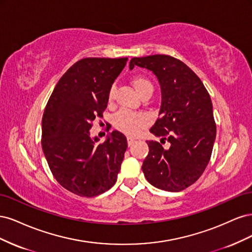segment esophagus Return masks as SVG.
I'll return each mask as SVG.
<instances>
[{
    "mask_svg": "<svg viewBox=\"0 0 252 252\" xmlns=\"http://www.w3.org/2000/svg\"><path fill=\"white\" fill-rule=\"evenodd\" d=\"M134 139L132 138H127V143H128V146H131V145L134 143Z\"/></svg>",
    "mask_w": 252,
    "mask_h": 252,
    "instance_id": "esophagus-1",
    "label": "esophagus"
}]
</instances>
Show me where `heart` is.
<instances>
[{
    "label": "heart",
    "instance_id": "1",
    "mask_svg": "<svg viewBox=\"0 0 252 252\" xmlns=\"http://www.w3.org/2000/svg\"><path fill=\"white\" fill-rule=\"evenodd\" d=\"M131 84L140 96L154 91V85H152V83L146 77H143V75H135V77L131 79ZM114 94H116V88L112 86L108 91L109 102L113 100ZM148 121V117L144 113L121 110L117 116L114 117L113 124L118 130L124 132L127 135L132 136L139 134L142 129L147 126Z\"/></svg>",
    "mask_w": 252,
    "mask_h": 252
}]
</instances>
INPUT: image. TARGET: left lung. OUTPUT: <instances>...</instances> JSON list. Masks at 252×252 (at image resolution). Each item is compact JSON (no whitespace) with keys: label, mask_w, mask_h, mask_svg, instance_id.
Segmentation results:
<instances>
[{"label":"left lung","mask_w":252,"mask_h":252,"mask_svg":"<svg viewBox=\"0 0 252 252\" xmlns=\"http://www.w3.org/2000/svg\"><path fill=\"white\" fill-rule=\"evenodd\" d=\"M147 68L158 80L162 103L150 132L166 139L164 149L147 141L149 154L142 169L155 187L178 192L192 185L207 166L215 144L217 125L212 103L200 78L182 62L166 55L133 58L129 64Z\"/></svg>","instance_id":"left-lung-1"}]
</instances>
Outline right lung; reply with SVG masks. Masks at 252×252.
<instances>
[{"mask_svg":"<svg viewBox=\"0 0 252 252\" xmlns=\"http://www.w3.org/2000/svg\"><path fill=\"white\" fill-rule=\"evenodd\" d=\"M127 58H86L60 79L42 119V148L53 177L70 192L93 197L117 182L126 136L112 131L103 143L90 136L95 118L107 108L108 91Z\"/></svg>","mask_w":252,"mask_h":252,"instance_id":"obj_1","label":"right lung"}]
</instances>
